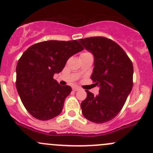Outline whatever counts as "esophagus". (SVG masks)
<instances>
[{"mask_svg":"<svg viewBox=\"0 0 153 153\" xmlns=\"http://www.w3.org/2000/svg\"><path fill=\"white\" fill-rule=\"evenodd\" d=\"M80 90V87H72V90H73V91H78V90Z\"/></svg>","mask_w":153,"mask_h":153,"instance_id":"obj_1","label":"esophagus"}]
</instances>
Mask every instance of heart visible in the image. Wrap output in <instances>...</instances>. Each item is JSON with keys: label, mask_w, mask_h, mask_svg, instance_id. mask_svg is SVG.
I'll use <instances>...</instances> for the list:
<instances>
[{"label": "heart", "mask_w": 153, "mask_h": 153, "mask_svg": "<svg viewBox=\"0 0 153 153\" xmlns=\"http://www.w3.org/2000/svg\"><path fill=\"white\" fill-rule=\"evenodd\" d=\"M90 54V53H89V52H84V53H82L81 54Z\"/></svg>", "instance_id": "heart-1"}]
</instances>
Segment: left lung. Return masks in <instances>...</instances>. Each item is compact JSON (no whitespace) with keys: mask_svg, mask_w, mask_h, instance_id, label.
Masks as SVG:
<instances>
[{"mask_svg":"<svg viewBox=\"0 0 153 153\" xmlns=\"http://www.w3.org/2000/svg\"><path fill=\"white\" fill-rule=\"evenodd\" d=\"M80 42L94 55L91 79L100 87L96 96L86 90L81 111L88 120L103 123L119 114L132 89V62L117 43L106 37H88Z\"/></svg>","mask_w":153,"mask_h":153,"instance_id":"1","label":"left lung"}]
</instances>
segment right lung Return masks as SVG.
I'll use <instances>...</instances> for the list:
<instances>
[{"label":"right lung","mask_w":153,"mask_h":153,"mask_svg":"<svg viewBox=\"0 0 153 153\" xmlns=\"http://www.w3.org/2000/svg\"><path fill=\"white\" fill-rule=\"evenodd\" d=\"M83 49L78 40H49L34 44L23 53L16 66V86L24 106L36 119L48 120L61 113L72 88L60 85L53 77Z\"/></svg>","instance_id":"obj_1"}]
</instances>
